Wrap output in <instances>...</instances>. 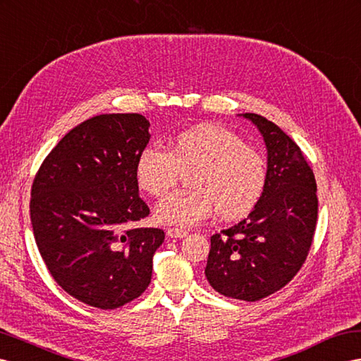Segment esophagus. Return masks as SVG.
<instances>
[{"label":"esophagus","instance_id":"34e87169","mask_svg":"<svg viewBox=\"0 0 361 361\" xmlns=\"http://www.w3.org/2000/svg\"><path fill=\"white\" fill-rule=\"evenodd\" d=\"M188 230H183V228H177V227H169L168 230H166V235H168L169 238H184L188 236Z\"/></svg>","mask_w":361,"mask_h":361}]
</instances>
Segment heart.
<instances>
[{
  "instance_id": "b5f03b06",
  "label": "heart",
  "mask_w": 361,
  "mask_h": 361,
  "mask_svg": "<svg viewBox=\"0 0 361 361\" xmlns=\"http://www.w3.org/2000/svg\"><path fill=\"white\" fill-rule=\"evenodd\" d=\"M188 189L171 193L155 207L163 224L190 227L216 214L224 221L247 216L259 202L267 168L259 151L230 129L201 123L175 135L169 151L147 146L135 163L137 184L163 197L188 172Z\"/></svg>"
}]
</instances>
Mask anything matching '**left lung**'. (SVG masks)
Instances as JSON below:
<instances>
[{
  "label": "left lung",
  "instance_id": "8db88e82",
  "mask_svg": "<svg viewBox=\"0 0 361 361\" xmlns=\"http://www.w3.org/2000/svg\"><path fill=\"white\" fill-rule=\"evenodd\" d=\"M267 146V183L241 223L210 238L206 277L226 298L261 300L279 291L307 259L317 223V184L291 138L270 120L245 113Z\"/></svg>",
  "mask_w": 361,
  "mask_h": 361
}]
</instances>
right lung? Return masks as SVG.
<instances>
[{
    "instance_id": "obj_1",
    "label": "right lung",
    "mask_w": 361,
    "mask_h": 361,
    "mask_svg": "<svg viewBox=\"0 0 361 361\" xmlns=\"http://www.w3.org/2000/svg\"><path fill=\"white\" fill-rule=\"evenodd\" d=\"M149 138L142 114L91 117L53 147L33 180L36 245L61 288L90 307H123L151 283L164 232L133 228L149 215L135 180Z\"/></svg>"
}]
</instances>
